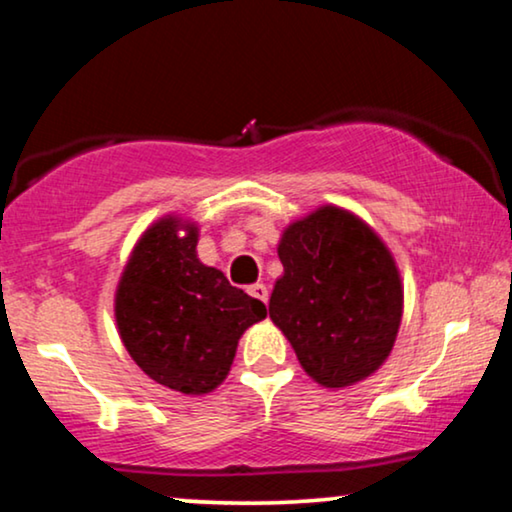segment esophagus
<instances>
[{
	"label": "esophagus",
	"mask_w": 512,
	"mask_h": 512,
	"mask_svg": "<svg viewBox=\"0 0 512 512\" xmlns=\"http://www.w3.org/2000/svg\"><path fill=\"white\" fill-rule=\"evenodd\" d=\"M248 292H250L252 297L260 299V302H264V304L269 302V288H267V285H264V283H255V285H250Z\"/></svg>",
	"instance_id": "obj_1"
}]
</instances>
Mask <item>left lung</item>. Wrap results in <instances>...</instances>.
I'll return each instance as SVG.
<instances>
[{
    "mask_svg": "<svg viewBox=\"0 0 512 512\" xmlns=\"http://www.w3.org/2000/svg\"><path fill=\"white\" fill-rule=\"evenodd\" d=\"M278 257L269 316L304 372L325 388L377 372L403 320V281L377 231L327 203L283 229Z\"/></svg>",
    "mask_w": 512,
    "mask_h": 512,
    "instance_id": "1",
    "label": "left lung"
}]
</instances>
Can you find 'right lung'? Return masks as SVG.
I'll list each match as a JSON object with an SVG mask.
<instances>
[{
    "label": "right lung",
    "mask_w": 512,
    "mask_h": 512,
    "mask_svg": "<svg viewBox=\"0 0 512 512\" xmlns=\"http://www.w3.org/2000/svg\"><path fill=\"white\" fill-rule=\"evenodd\" d=\"M199 224L166 215L138 238L121 271L114 318L135 365L156 384L206 395L227 379L238 339L267 306L196 255Z\"/></svg>",
    "instance_id": "1"
}]
</instances>
